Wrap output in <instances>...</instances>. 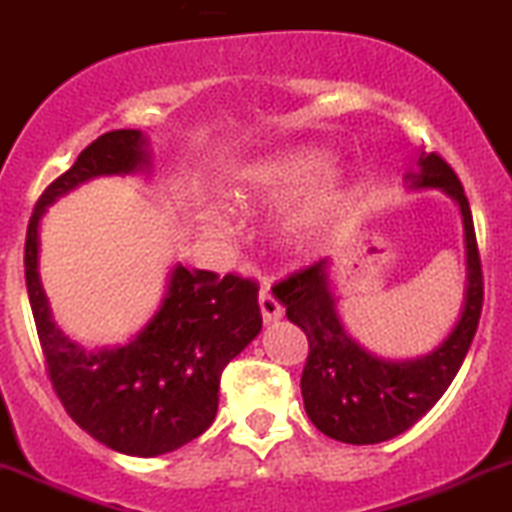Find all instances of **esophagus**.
<instances>
[{
	"mask_svg": "<svg viewBox=\"0 0 512 512\" xmlns=\"http://www.w3.org/2000/svg\"><path fill=\"white\" fill-rule=\"evenodd\" d=\"M260 310H262V318H265V323H275V321H280V318H283V305H280V300L272 295L270 285H262Z\"/></svg>",
	"mask_w": 512,
	"mask_h": 512,
	"instance_id": "34e87169",
	"label": "esophagus"
}]
</instances>
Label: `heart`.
I'll return each mask as SVG.
<instances>
[{
	"label": "heart",
	"instance_id": "b5f03b06",
	"mask_svg": "<svg viewBox=\"0 0 512 512\" xmlns=\"http://www.w3.org/2000/svg\"><path fill=\"white\" fill-rule=\"evenodd\" d=\"M328 164H331V156L318 146H295L280 154L265 156L234 176L232 199L245 209L278 207L312 184L328 169ZM341 197V181L336 176L326 174L319 179L283 217L280 229L285 240L295 247L310 245L331 222Z\"/></svg>",
	"mask_w": 512,
	"mask_h": 512
}]
</instances>
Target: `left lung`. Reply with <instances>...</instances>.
Listing matches in <instances>:
<instances>
[{"label":"left lung","mask_w":512,"mask_h":512,"mask_svg":"<svg viewBox=\"0 0 512 512\" xmlns=\"http://www.w3.org/2000/svg\"><path fill=\"white\" fill-rule=\"evenodd\" d=\"M412 189H442L462 212L467 283L465 303L450 336L434 351L407 361L374 356L343 328L331 290V262L318 260L280 280L272 293L290 323L308 336V361L300 376L305 412L326 437L346 444H379L407 432L447 391L465 361L482 313V270L470 202L452 166L439 154L419 156Z\"/></svg>","instance_id":"1"}]
</instances>
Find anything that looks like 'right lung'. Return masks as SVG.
Returning <instances> with one entry per match:
<instances>
[{
    "instance_id": "right-lung-1",
    "label": "right lung",
    "mask_w": 512,
    "mask_h": 512,
    "mask_svg": "<svg viewBox=\"0 0 512 512\" xmlns=\"http://www.w3.org/2000/svg\"><path fill=\"white\" fill-rule=\"evenodd\" d=\"M148 166L141 131L103 133L42 191L25 242L27 295L52 389L80 429L131 457L166 455L207 432L217 417L224 366L262 328L255 280L184 265L171 270L159 310L126 346L90 351L55 326L37 272L40 219L85 181Z\"/></svg>"
}]
</instances>
